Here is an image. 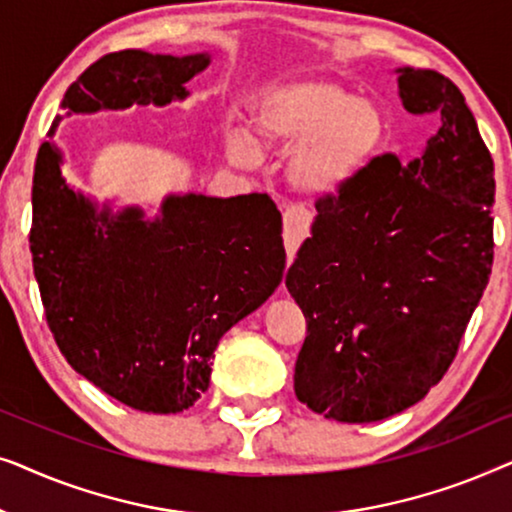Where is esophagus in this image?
Returning <instances> with one entry per match:
<instances>
[{
    "label": "esophagus",
    "mask_w": 512,
    "mask_h": 512,
    "mask_svg": "<svg viewBox=\"0 0 512 512\" xmlns=\"http://www.w3.org/2000/svg\"><path fill=\"white\" fill-rule=\"evenodd\" d=\"M282 216H284V247L291 261V258L296 256L300 242H303L307 233H310L312 216L303 207H286Z\"/></svg>",
    "instance_id": "esophagus-1"
}]
</instances>
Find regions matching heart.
I'll list each match as a JSON object with an SVG mask.
<instances>
[{"instance_id":"heart-1","label":"heart","mask_w":512,"mask_h":512,"mask_svg":"<svg viewBox=\"0 0 512 512\" xmlns=\"http://www.w3.org/2000/svg\"><path fill=\"white\" fill-rule=\"evenodd\" d=\"M247 130L230 125L223 149L230 163L251 167L261 146L290 151L286 177L296 191L326 198L366 170L387 139V118L375 102L328 79L270 81L249 97Z\"/></svg>"}]
</instances>
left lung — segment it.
I'll return each mask as SVG.
<instances>
[{
	"label": "left lung",
	"instance_id": "1",
	"mask_svg": "<svg viewBox=\"0 0 512 512\" xmlns=\"http://www.w3.org/2000/svg\"><path fill=\"white\" fill-rule=\"evenodd\" d=\"M410 114L438 130L417 160L380 156L317 202L286 272L307 319L293 389L347 424L394 417L429 394L457 354L494 258V163L464 95L431 69H396Z\"/></svg>",
	"mask_w": 512,
	"mask_h": 512
}]
</instances>
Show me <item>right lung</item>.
<instances>
[{
  "label": "right lung",
  "instance_id": "1",
  "mask_svg": "<svg viewBox=\"0 0 512 512\" xmlns=\"http://www.w3.org/2000/svg\"><path fill=\"white\" fill-rule=\"evenodd\" d=\"M212 62L207 51L142 48L93 62L62 97L32 181V265L60 352L130 408L188 410L205 394L219 340L282 282V214L268 193H167L158 212L97 202L62 174V118L165 107Z\"/></svg>",
  "mask_w": 512,
  "mask_h": 512
}]
</instances>
